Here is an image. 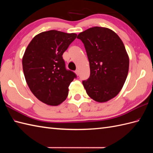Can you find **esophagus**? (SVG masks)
I'll use <instances>...</instances> for the list:
<instances>
[{
    "label": "esophagus",
    "instance_id": "34e87169",
    "mask_svg": "<svg viewBox=\"0 0 153 153\" xmlns=\"http://www.w3.org/2000/svg\"><path fill=\"white\" fill-rule=\"evenodd\" d=\"M75 73L76 74L77 76H79V70H76V71H75Z\"/></svg>",
    "mask_w": 153,
    "mask_h": 153
}]
</instances>
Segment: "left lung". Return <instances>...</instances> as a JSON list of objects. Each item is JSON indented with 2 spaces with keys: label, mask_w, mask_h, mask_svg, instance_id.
<instances>
[{
  "label": "left lung",
  "mask_w": 153,
  "mask_h": 153,
  "mask_svg": "<svg viewBox=\"0 0 153 153\" xmlns=\"http://www.w3.org/2000/svg\"><path fill=\"white\" fill-rule=\"evenodd\" d=\"M85 46L90 76L83 85L91 98L105 102L118 95L128 76L129 59L124 45L114 31L93 27L77 37Z\"/></svg>",
  "instance_id": "obj_1"
}]
</instances>
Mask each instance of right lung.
<instances>
[{
	"label": "right lung",
	"mask_w": 153,
	"mask_h": 153,
	"mask_svg": "<svg viewBox=\"0 0 153 153\" xmlns=\"http://www.w3.org/2000/svg\"><path fill=\"white\" fill-rule=\"evenodd\" d=\"M76 33L50 30L35 35L22 58L24 76L37 98L50 106L66 99L68 87L76 74L67 70L62 54L76 38Z\"/></svg>",
	"instance_id": "1"
}]
</instances>
